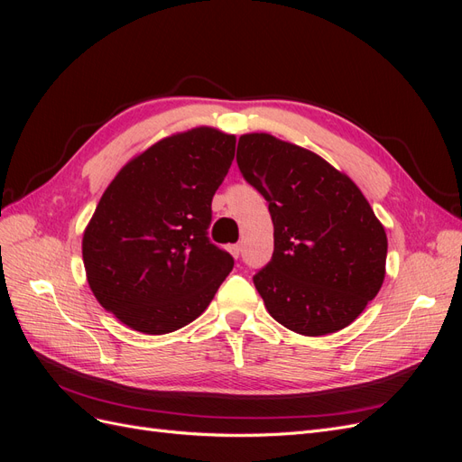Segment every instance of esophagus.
Listing matches in <instances>:
<instances>
[{
  "mask_svg": "<svg viewBox=\"0 0 462 462\" xmlns=\"http://www.w3.org/2000/svg\"><path fill=\"white\" fill-rule=\"evenodd\" d=\"M229 253L233 254V258H239L243 253V245H231L229 246Z\"/></svg>",
  "mask_w": 462,
  "mask_h": 462,
  "instance_id": "34e87169",
  "label": "esophagus"
}]
</instances>
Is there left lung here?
<instances>
[{
    "instance_id": "left-lung-1",
    "label": "left lung",
    "mask_w": 462,
    "mask_h": 462,
    "mask_svg": "<svg viewBox=\"0 0 462 462\" xmlns=\"http://www.w3.org/2000/svg\"><path fill=\"white\" fill-rule=\"evenodd\" d=\"M236 163L273 221V256L254 275L270 316L306 337L353 324L382 289L387 258L365 194L318 153L268 133L243 134Z\"/></svg>"
}]
</instances>
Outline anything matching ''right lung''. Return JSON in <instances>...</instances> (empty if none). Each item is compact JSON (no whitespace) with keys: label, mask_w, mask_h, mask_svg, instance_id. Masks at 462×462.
Returning <instances> with one entry per match:
<instances>
[{"label":"right lung","mask_w":462,"mask_h":462,"mask_svg":"<svg viewBox=\"0 0 462 462\" xmlns=\"http://www.w3.org/2000/svg\"><path fill=\"white\" fill-rule=\"evenodd\" d=\"M235 143L214 127L165 136L125 163L102 194L82 235V262L96 300L127 328H185L233 270L208 227Z\"/></svg>","instance_id":"obj_1"}]
</instances>
